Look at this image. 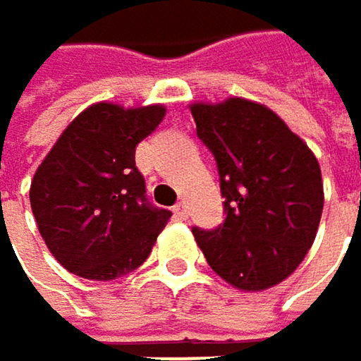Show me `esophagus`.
<instances>
[{
	"instance_id": "esophagus-1",
	"label": "esophagus",
	"mask_w": 361,
	"mask_h": 361,
	"mask_svg": "<svg viewBox=\"0 0 361 361\" xmlns=\"http://www.w3.org/2000/svg\"><path fill=\"white\" fill-rule=\"evenodd\" d=\"M173 214H175V218L184 220V218L188 216V209H186V205H184V203H177V205L173 207Z\"/></svg>"
}]
</instances>
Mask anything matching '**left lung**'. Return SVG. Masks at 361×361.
I'll list each match as a JSON object with an SVG mask.
<instances>
[{"instance_id": "1", "label": "left lung", "mask_w": 361, "mask_h": 361, "mask_svg": "<svg viewBox=\"0 0 361 361\" xmlns=\"http://www.w3.org/2000/svg\"><path fill=\"white\" fill-rule=\"evenodd\" d=\"M214 154L224 199L218 228H192L209 267L231 286L267 290L290 277L311 250L324 209L319 162L269 107L228 99L190 107Z\"/></svg>"}]
</instances>
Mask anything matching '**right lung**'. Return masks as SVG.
<instances>
[{"instance_id":"obj_1","label":"right lung","mask_w":361,"mask_h":361,"mask_svg":"<svg viewBox=\"0 0 361 361\" xmlns=\"http://www.w3.org/2000/svg\"><path fill=\"white\" fill-rule=\"evenodd\" d=\"M164 107L97 103L59 137L31 182V209L52 256L73 275L109 281L145 262L169 209L154 207L135 147Z\"/></svg>"}]
</instances>
